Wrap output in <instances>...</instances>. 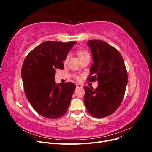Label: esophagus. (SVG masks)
Returning <instances> with one entry per match:
<instances>
[{
  "label": "esophagus",
  "mask_w": 152,
  "mask_h": 152,
  "mask_svg": "<svg viewBox=\"0 0 152 152\" xmlns=\"http://www.w3.org/2000/svg\"><path fill=\"white\" fill-rule=\"evenodd\" d=\"M76 87H77V89H78V88H82V86L81 84H76Z\"/></svg>",
  "instance_id": "34e87169"
}]
</instances>
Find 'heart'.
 <instances>
[{"label": "heart", "mask_w": 152, "mask_h": 152, "mask_svg": "<svg viewBox=\"0 0 152 152\" xmlns=\"http://www.w3.org/2000/svg\"><path fill=\"white\" fill-rule=\"evenodd\" d=\"M77 54H78V56H79L80 59H83L84 58L89 56V54L88 52H87L86 50H78ZM68 58H69V55H67L65 59V60H64V63H66L67 62L68 59ZM75 78H76L77 80H79L80 79V78H79V76H75Z\"/></svg>", "instance_id": "1"}]
</instances>
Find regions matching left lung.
<instances>
[{
  "mask_svg": "<svg viewBox=\"0 0 152 152\" xmlns=\"http://www.w3.org/2000/svg\"><path fill=\"white\" fill-rule=\"evenodd\" d=\"M94 63L87 80H98V86H84V102L87 111L96 118H103L114 113L121 105L127 84V73L118 50L100 40H89Z\"/></svg>",
  "mask_w": 152,
  "mask_h": 152,
  "instance_id": "obj_1",
  "label": "left lung"
}]
</instances>
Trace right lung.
Listing matches in <instances>:
<instances>
[{
	"label": "right lung",
	"instance_id": "right-lung-1",
	"mask_svg": "<svg viewBox=\"0 0 152 152\" xmlns=\"http://www.w3.org/2000/svg\"><path fill=\"white\" fill-rule=\"evenodd\" d=\"M75 41H45L31 50L21 68L25 96L41 116L55 119L65 114L75 85L72 82L56 84L55 70L63 69V61Z\"/></svg>",
	"mask_w": 152,
	"mask_h": 152
}]
</instances>
